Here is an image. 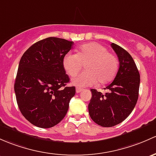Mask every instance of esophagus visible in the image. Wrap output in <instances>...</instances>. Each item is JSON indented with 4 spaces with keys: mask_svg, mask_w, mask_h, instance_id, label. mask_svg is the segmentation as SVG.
<instances>
[{
    "mask_svg": "<svg viewBox=\"0 0 156 156\" xmlns=\"http://www.w3.org/2000/svg\"><path fill=\"white\" fill-rule=\"evenodd\" d=\"M81 91H83L82 88H80V87H76V93H81Z\"/></svg>",
    "mask_w": 156,
    "mask_h": 156,
    "instance_id": "esophagus-1",
    "label": "esophagus"
}]
</instances>
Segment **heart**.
Returning a JSON list of instances; mask_svg holds the SVG:
<instances>
[{"label": "heart", "mask_w": 156, "mask_h": 156, "mask_svg": "<svg viewBox=\"0 0 156 156\" xmlns=\"http://www.w3.org/2000/svg\"><path fill=\"white\" fill-rule=\"evenodd\" d=\"M63 65L70 76H75L85 65L86 71L73 79L75 85L81 87L95 84H106L117 75L119 63L117 57L108 52V48L97 42L81 45L76 55L67 53L63 57Z\"/></svg>", "instance_id": "1"}]
</instances>
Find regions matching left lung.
Instances as JSON below:
<instances>
[{
    "label": "left lung",
    "mask_w": 156,
    "mask_h": 156,
    "mask_svg": "<svg viewBox=\"0 0 156 156\" xmlns=\"http://www.w3.org/2000/svg\"><path fill=\"white\" fill-rule=\"evenodd\" d=\"M111 45L119 59V69L113 82L106 87L109 93L104 95L90 90L88 105L91 119L102 127H112L129 117L137 103L140 87V74L130 54L117 44Z\"/></svg>",
    "instance_id": "1"
}]
</instances>
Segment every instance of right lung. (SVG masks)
I'll return each instance as SVG.
<instances>
[{"mask_svg": "<svg viewBox=\"0 0 156 156\" xmlns=\"http://www.w3.org/2000/svg\"><path fill=\"white\" fill-rule=\"evenodd\" d=\"M74 42L48 37L26 51L19 62L14 90L22 115L33 125L48 129L65 117L75 87H67L69 78L63 57Z\"/></svg>", "mask_w": 156, "mask_h": 156, "instance_id": "right-lung-1", "label": "right lung"}]
</instances>
